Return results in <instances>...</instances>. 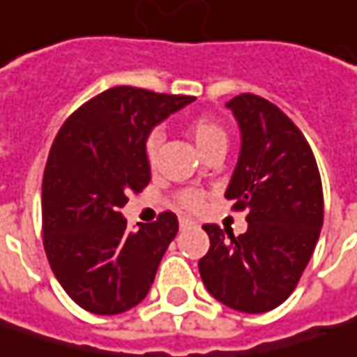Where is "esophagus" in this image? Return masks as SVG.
<instances>
[{
    "label": "esophagus",
    "mask_w": 357,
    "mask_h": 357,
    "mask_svg": "<svg viewBox=\"0 0 357 357\" xmlns=\"http://www.w3.org/2000/svg\"><path fill=\"white\" fill-rule=\"evenodd\" d=\"M194 224H196V222L192 220V218H185V216L179 218V226H181V228H190V226H194Z\"/></svg>",
    "instance_id": "esophagus-1"
}]
</instances>
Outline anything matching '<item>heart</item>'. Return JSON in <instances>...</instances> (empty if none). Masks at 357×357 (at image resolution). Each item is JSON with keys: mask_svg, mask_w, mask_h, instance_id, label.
I'll return each instance as SVG.
<instances>
[{"mask_svg": "<svg viewBox=\"0 0 357 357\" xmlns=\"http://www.w3.org/2000/svg\"><path fill=\"white\" fill-rule=\"evenodd\" d=\"M188 133L192 137V141L196 143L199 153H204L206 149H210L212 145H226V131L220 123L212 116H199L194 119L190 125H188ZM159 147H161V133H151V137L147 139V145H145V151H147V159L149 163L153 165L158 161ZM199 204H202V196L198 192H183L179 196V206L185 208V210H196Z\"/></svg>", "mask_w": 357, "mask_h": 357, "instance_id": "1", "label": "heart"}]
</instances>
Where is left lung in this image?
Instances as JSON below:
<instances>
[{
    "label": "left lung",
    "instance_id": "1",
    "mask_svg": "<svg viewBox=\"0 0 357 357\" xmlns=\"http://www.w3.org/2000/svg\"><path fill=\"white\" fill-rule=\"evenodd\" d=\"M226 107L238 123L241 153L226 188L246 210L241 236L206 224L210 250L198 262L208 293L230 309L264 313L297 287L324 226L321 178L309 143L279 107L238 95Z\"/></svg>",
    "mask_w": 357,
    "mask_h": 357
}]
</instances>
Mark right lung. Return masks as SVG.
<instances>
[{
    "mask_svg": "<svg viewBox=\"0 0 357 357\" xmlns=\"http://www.w3.org/2000/svg\"><path fill=\"white\" fill-rule=\"evenodd\" d=\"M194 96L115 86L82 105L54 139L42 181L44 248L74 303L116 315L149 293L178 216L127 228L121 208L151 179L147 139Z\"/></svg>",
    "mask_w": 357,
    "mask_h": 357,
    "instance_id": "1",
    "label": "right lung"
}]
</instances>
